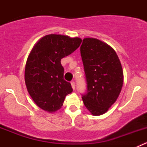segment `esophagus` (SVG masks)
Listing matches in <instances>:
<instances>
[{
    "label": "esophagus",
    "instance_id": "34e87169",
    "mask_svg": "<svg viewBox=\"0 0 147 147\" xmlns=\"http://www.w3.org/2000/svg\"><path fill=\"white\" fill-rule=\"evenodd\" d=\"M71 85H72V89H73V90H75V82H74V81H72V82H71Z\"/></svg>",
    "mask_w": 147,
    "mask_h": 147
}]
</instances>
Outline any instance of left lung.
I'll return each mask as SVG.
<instances>
[{"mask_svg":"<svg viewBox=\"0 0 147 147\" xmlns=\"http://www.w3.org/2000/svg\"><path fill=\"white\" fill-rule=\"evenodd\" d=\"M87 93L84 106L94 116L107 112L119 97L124 81L122 67L113 48L96 38H84L80 47Z\"/></svg>","mask_w":147,"mask_h":147,"instance_id":"1","label":"left lung"}]
</instances>
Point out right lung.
Wrapping results in <instances>:
<instances>
[{
    "label": "right lung",
    "mask_w": 147,
    "mask_h": 147,
    "mask_svg": "<svg viewBox=\"0 0 147 147\" xmlns=\"http://www.w3.org/2000/svg\"><path fill=\"white\" fill-rule=\"evenodd\" d=\"M82 40L51 34L34 45L28 57L25 82L30 95L43 110L53 112L62 107L66 95L72 92L64 80L61 59L79 47Z\"/></svg>",
    "instance_id": "add662e5"
}]
</instances>
